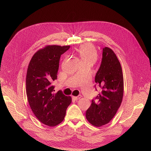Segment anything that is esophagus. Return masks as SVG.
Masks as SVG:
<instances>
[{
    "mask_svg": "<svg viewBox=\"0 0 151 151\" xmlns=\"http://www.w3.org/2000/svg\"><path fill=\"white\" fill-rule=\"evenodd\" d=\"M81 97H82V96L80 95H78V96H74L73 98H74L76 100H78V99H80Z\"/></svg>",
    "mask_w": 151,
    "mask_h": 151,
    "instance_id": "esophagus-1",
    "label": "esophagus"
}]
</instances>
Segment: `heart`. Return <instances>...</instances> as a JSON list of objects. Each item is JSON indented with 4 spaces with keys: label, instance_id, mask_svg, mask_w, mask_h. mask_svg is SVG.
I'll list each match as a JSON object with an SVG mask.
<instances>
[{
    "label": "heart",
    "instance_id": "b5f03b06",
    "mask_svg": "<svg viewBox=\"0 0 151 151\" xmlns=\"http://www.w3.org/2000/svg\"><path fill=\"white\" fill-rule=\"evenodd\" d=\"M78 54L82 62H91L94 63L98 56L95 47L90 43L81 46L77 50Z\"/></svg>",
    "mask_w": 151,
    "mask_h": 151
}]
</instances>
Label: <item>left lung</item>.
I'll use <instances>...</instances> for the list:
<instances>
[{
	"instance_id": "1",
	"label": "left lung",
	"mask_w": 151,
	"mask_h": 151,
	"mask_svg": "<svg viewBox=\"0 0 151 151\" xmlns=\"http://www.w3.org/2000/svg\"><path fill=\"white\" fill-rule=\"evenodd\" d=\"M95 81L102 89L86 111L87 120L93 126L101 127L115 116L122 102L124 91L121 65L114 52L108 47L103 49L101 64ZM96 88V85L95 86Z\"/></svg>"
}]
</instances>
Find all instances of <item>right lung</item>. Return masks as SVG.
<instances>
[{
  "label": "right lung",
  "instance_id": "obj_1",
  "mask_svg": "<svg viewBox=\"0 0 151 151\" xmlns=\"http://www.w3.org/2000/svg\"><path fill=\"white\" fill-rule=\"evenodd\" d=\"M70 46L49 45L32 56L27 69L26 93L28 103L37 118L44 124L55 126L65 119L71 98L62 91L54 93L52 84L57 79L60 56Z\"/></svg>",
  "mask_w": 151,
  "mask_h": 151
}]
</instances>
